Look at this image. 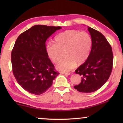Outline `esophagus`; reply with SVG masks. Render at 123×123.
Segmentation results:
<instances>
[{"instance_id":"34e87169","label":"esophagus","mask_w":123,"mask_h":123,"mask_svg":"<svg viewBox=\"0 0 123 123\" xmlns=\"http://www.w3.org/2000/svg\"><path fill=\"white\" fill-rule=\"evenodd\" d=\"M62 74H63L65 75H69L70 74L69 73H65V72H61Z\"/></svg>"}]
</instances>
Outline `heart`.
<instances>
[{
	"instance_id": "heart-1",
	"label": "heart",
	"mask_w": 123,
	"mask_h": 123,
	"mask_svg": "<svg viewBox=\"0 0 123 123\" xmlns=\"http://www.w3.org/2000/svg\"><path fill=\"white\" fill-rule=\"evenodd\" d=\"M92 38L88 33L74 30H66L56 35L54 43H48L46 51L49 58L55 64L61 62L63 52L66 59L58 66L62 72H69L76 64L81 65L86 61L92 48Z\"/></svg>"
}]
</instances>
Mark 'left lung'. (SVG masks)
I'll list each match as a JSON object with an SVG mask.
<instances>
[{
	"label": "left lung",
	"instance_id": "1",
	"mask_svg": "<svg viewBox=\"0 0 123 123\" xmlns=\"http://www.w3.org/2000/svg\"><path fill=\"white\" fill-rule=\"evenodd\" d=\"M92 45L88 59L75 70L81 76V82L74 88L80 92L91 93L100 88L110 77L112 69V48L100 32L88 27Z\"/></svg>",
	"mask_w": 123,
	"mask_h": 123
}]
</instances>
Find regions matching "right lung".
<instances>
[{
  "instance_id": "right-lung-1",
  "label": "right lung",
  "mask_w": 123,
  "mask_h": 123,
  "mask_svg": "<svg viewBox=\"0 0 123 123\" xmlns=\"http://www.w3.org/2000/svg\"><path fill=\"white\" fill-rule=\"evenodd\" d=\"M60 26L35 25L18 37L11 54L13 73L22 88L41 95L51 86L59 73L48 58L46 40Z\"/></svg>"
}]
</instances>
